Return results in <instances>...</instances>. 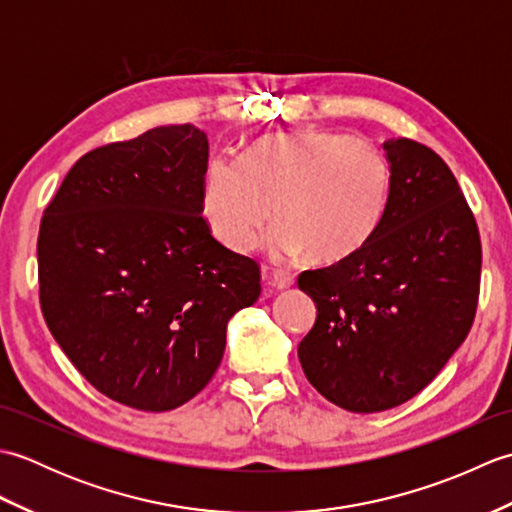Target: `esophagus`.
I'll return each mask as SVG.
<instances>
[{"label": "esophagus", "instance_id": "34e87169", "mask_svg": "<svg viewBox=\"0 0 512 512\" xmlns=\"http://www.w3.org/2000/svg\"><path fill=\"white\" fill-rule=\"evenodd\" d=\"M266 281H268V284L273 286V288H277V290H286V288H290L292 284H295V277L284 273V270H275L273 275L266 277Z\"/></svg>", "mask_w": 512, "mask_h": 512}]
</instances>
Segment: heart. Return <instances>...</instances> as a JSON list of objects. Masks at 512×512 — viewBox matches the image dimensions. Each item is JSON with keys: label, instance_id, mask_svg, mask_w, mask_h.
Wrapping results in <instances>:
<instances>
[{"label": "heart", "instance_id": "obj_1", "mask_svg": "<svg viewBox=\"0 0 512 512\" xmlns=\"http://www.w3.org/2000/svg\"><path fill=\"white\" fill-rule=\"evenodd\" d=\"M389 184V162L369 140L308 129L259 138L242 160L213 158L200 202L211 233L233 253L262 244L275 206L270 253L336 264L374 235Z\"/></svg>", "mask_w": 512, "mask_h": 512}]
</instances>
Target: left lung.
Masks as SVG:
<instances>
[{
    "instance_id": "left-lung-1",
    "label": "left lung",
    "mask_w": 512,
    "mask_h": 512,
    "mask_svg": "<svg viewBox=\"0 0 512 512\" xmlns=\"http://www.w3.org/2000/svg\"><path fill=\"white\" fill-rule=\"evenodd\" d=\"M385 213L352 257L306 270L317 321L299 343L310 385L354 413L398 407L427 387L469 334L480 295L475 217L436 151L383 143Z\"/></svg>"
}]
</instances>
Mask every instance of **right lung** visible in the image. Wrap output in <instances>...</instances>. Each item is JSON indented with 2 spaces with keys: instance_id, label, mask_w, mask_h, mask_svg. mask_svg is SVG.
<instances>
[{
  "instance_id": "add662e5",
  "label": "right lung",
  "mask_w": 512,
  "mask_h": 512,
  "mask_svg": "<svg viewBox=\"0 0 512 512\" xmlns=\"http://www.w3.org/2000/svg\"><path fill=\"white\" fill-rule=\"evenodd\" d=\"M209 140L167 125L74 162L41 217L39 301L54 341L121 405L169 411L220 367L226 325L253 306L255 259L202 217Z\"/></svg>"
}]
</instances>
